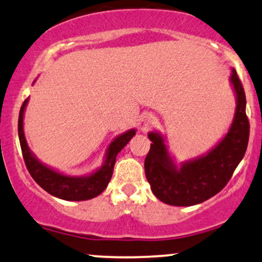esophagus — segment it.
<instances>
[{"instance_id": "esophagus-1", "label": "esophagus", "mask_w": 262, "mask_h": 262, "mask_svg": "<svg viewBox=\"0 0 262 262\" xmlns=\"http://www.w3.org/2000/svg\"><path fill=\"white\" fill-rule=\"evenodd\" d=\"M142 121H143V125L146 126V127H148V126L156 124L157 119H156L153 115H146V116H144V118H143Z\"/></svg>"}]
</instances>
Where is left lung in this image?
<instances>
[{
    "label": "left lung",
    "instance_id": "obj_1",
    "mask_svg": "<svg viewBox=\"0 0 262 262\" xmlns=\"http://www.w3.org/2000/svg\"><path fill=\"white\" fill-rule=\"evenodd\" d=\"M229 82L235 94V113L228 132L205 155L178 167L170 156L165 136L150 131V149L144 159V173L156 198L171 206H193L211 199L227 185L241 163L249 142L244 88L234 69Z\"/></svg>",
    "mask_w": 262,
    "mask_h": 262
}]
</instances>
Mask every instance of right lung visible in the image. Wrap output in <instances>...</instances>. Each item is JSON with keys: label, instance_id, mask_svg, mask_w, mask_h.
Returning <instances> with one entry per match:
<instances>
[{"label": "right lung", "instance_id": "add662e5", "mask_svg": "<svg viewBox=\"0 0 262 262\" xmlns=\"http://www.w3.org/2000/svg\"><path fill=\"white\" fill-rule=\"evenodd\" d=\"M34 83L35 81L33 82V84ZM28 101H29V98L24 100L20 107L19 119H18V136H19L24 162L33 179L46 192L57 199L66 200V201H85V200H91L100 195L106 189L107 184L112 179L116 156L136 135V128L127 130L114 138L107 147L105 156H104V162L99 168L87 175L72 177V175H66L56 169L48 167L44 163L40 162L30 150L26 136H24L23 127L24 113H26Z\"/></svg>", "mask_w": 262, "mask_h": 262}]
</instances>
